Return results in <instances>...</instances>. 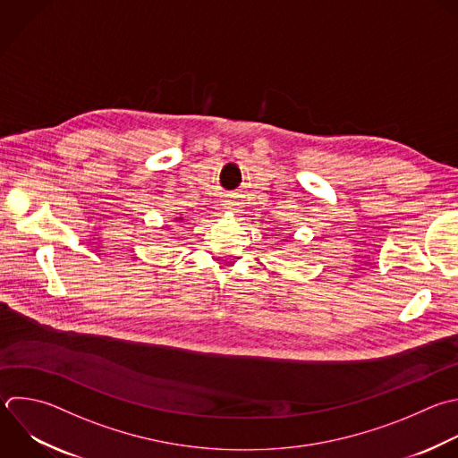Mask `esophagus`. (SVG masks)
<instances>
[{"label":"esophagus","mask_w":458,"mask_h":458,"mask_svg":"<svg viewBox=\"0 0 458 458\" xmlns=\"http://www.w3.org/2000/svg\"><path fill=\"white\" fill-rule=\"evenodd\" d=\"M238 206H240L238 202H227V204H225V209H229V211H234V213H236V211H238Z\"/></svg>","instance_id":"34e87169"}]
</instances>
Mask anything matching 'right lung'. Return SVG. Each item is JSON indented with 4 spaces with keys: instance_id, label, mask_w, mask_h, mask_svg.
Returning a JSON list of instances; mask_svg holds the SVG:
<instances>
[{
    "instance_id": "add662e5",
    "label": "right lung",
    "mask_w": 458,
    "mask_h": 458,
    "mask_svg": "<svg viewBox=\"0 0 458 458\" xmlns=\"http://www.w3.org/2000/svg\"><path fill=\"white\" fill-rule=\"evenodd\" d=\"M179 220H182V218H179Z\"/></svg>"
}]
</instances>
